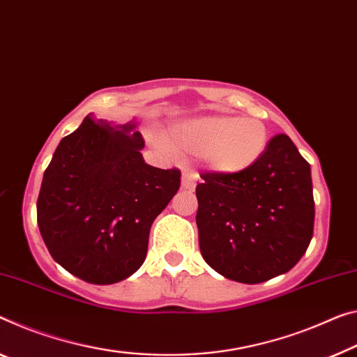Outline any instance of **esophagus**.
Here are the masks:
<instances>
[{
	"label": "esophagus",
	"mask_w": 357,
	"mask_h": 357,
	"mask_svg": "<svg viewBox=\"0 0 357 357\" xmlns=\"http://www.w3.org/2000/svg\"><path fill=\"white\" fill-rule=\"evenodd\" d=\"M196 180H197L196 172L190 171V169H186V171H183V174H182V188L190 190V191L195 190Z\"/></svg>",
	"instance_id": "34e87169"
}]
</instances>
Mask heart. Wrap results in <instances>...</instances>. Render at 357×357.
<instances>
[{
    "instance_id": "b5f03b06",
    "label": "heart",
    "mask_w": 357,
    "mask_h": 357,
    "mask_svg": "<svg viewBox=\"0 0 357 357\" xmlns=\"http://www.w3.org/2000/svg\"><path fill=\"white\" fill-rule=\"evenodd\" d=\"M180 151L202 156L218 174H239L260 160L268 145L266 126L255 118L212 114L178 123L172 129ZM155 144L169 153L175 150L161 135Z\"/></svg>"
}]
</instances>
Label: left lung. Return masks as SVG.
<instances>
[{
	"label": "left lung",
	"instance_id": "1",
	"mask_svg": "<svg viewBox=\"0 0 357 357\" xmlns=\"http://www.w3.org/2000/svg\"><path fill=\"white\" fill-rule=\"evenodd\" d=\"M196 186L202 259L236 282L259 284L297 265L314 228L311 167L286 134L239 174L202 172Z\"/></svg>",
	"mask_w": 357,
	"mask_h": 357
}]
</instances>
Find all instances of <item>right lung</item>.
I'll return each mask as SVG.
<instances>
[{"label":"right lung","instance_id":"add662e5","mask_svg":"<svg viewBox=\"0 0 357 357\" xmlns=\"http://www.w3.org/2000/svg\"><path fill=\"white\" fill-rule=\"evenodd\" d=\"M134 123L86 116L60 140L36 202L49 254L73 276L114 284L145 261L155 218L180 188L178 169L148 166Z\"/></svg>","mask_w":357,"mask_h":357}]
</instances>
